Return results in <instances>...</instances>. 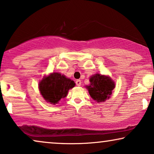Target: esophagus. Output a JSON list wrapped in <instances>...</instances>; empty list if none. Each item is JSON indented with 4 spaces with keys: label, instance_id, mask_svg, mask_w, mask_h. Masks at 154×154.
Instances as JSON below:
<instances>
[{
    "label": "esophagus",
    "instance_id": "esophagus-1",
    "mask_svg": "<svg viewBox=\"0 0 154 154\" xmlns=\"http://www.w3.org/2000/svg\"><path fill=\"white\" fill-rule=\"evenodd\" d=\"M75 84H76L77 86L81 85V80H76V81H75Z\"/></svg>",
    "mask_w": 154,
    "mask_h": 154
}]
</instances>
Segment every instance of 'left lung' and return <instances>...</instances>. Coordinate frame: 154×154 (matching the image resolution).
<instances>
[{"label":"left lung","instance_id":"8db88e82","mask_svg":"<svg viewBox=\"0 0 154 154\" xmlns=\"http://www.w3.org/2000/svg\"><path fill=\"white\" fill-rule=\"evenodd\" d=\"M90 85L86 87L94 100L102 102L110 97L112 90L115 88L114 82L110 78L97 73L90 77Z\"/></svg>","mask_w":154,"mask_h":154}]
</instances>
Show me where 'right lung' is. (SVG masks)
I'll use <instances>...</instances> for the list:
<instances>
[{
	"instance_id": "right-lung-1",
	"label": "right lung",
	"mask_w": 154,
	"mask_h": 154,
	"mask_svg": "<svg viewBox=\"0 0 154 154\" xmlns=\"http://www.w3.org/2000/svg\"><path fill=\"white\" fill-rule=\"evenodd\" d=\"M75 86V83L59 73H52L43 78L39 83V90L48 102L55 104L62 98L66 97L69 89Z\"/></svg>"
}]
</instances>
